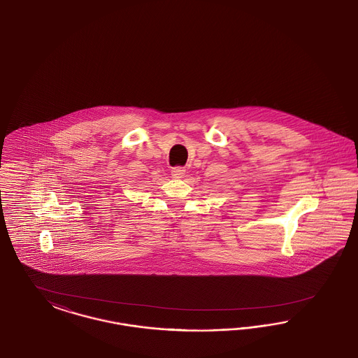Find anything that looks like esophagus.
Segmentation results:
<instances>
[{
    "label": "esophagus",
    "mask_w": 358,
    "mask_h": 358,
    "mask_svg": "<svg viewBox=\"0 0 358 358\" xmlns=\"http://www.w3.org/2000/svg\"><path fill=\"white\" fill-rule=\"evenodd\" d=\"M173 178H183L185 176V170L183 167H173L171 170Z\"/></svg>",
    "instance_id": "34e87169"
}]
</instances>
